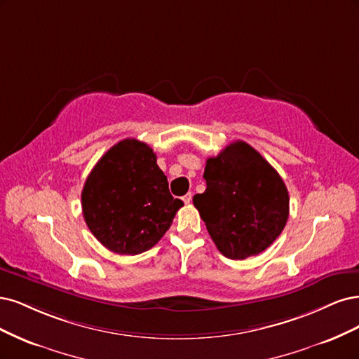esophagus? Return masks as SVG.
Segmentation results:
<instances>
[{
    "instance_id": "34e87169",
    "label": "esophagus",
    "mask_w": 359,
    "mask_h": 359,
    "mask_svg": "<svg viewBox=\"0 0 359 359\" xmlns=\"http://www.w3.org/2000/svg\"><path fill=\"white\" fill-rule=\"evenodd\" d=\"M191 201H192V194H191V192H188L187 195L183 196V203H184V204H189Z\"/></svg>"
}]
</instances>
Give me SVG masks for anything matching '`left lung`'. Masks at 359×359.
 Instances as JSON below:
<instances>
[{
	"mask_svg": "<svg viewBox=\"0 0 359 359\" xmlns=\"http://www.w3.org/2000/svg\"><path fill=\"white\" fill-rule=\"evenodd\" d=\"M204 179L205 191L192 201L222 255L246 259L280 236L289 216L287 189L252 146L228 144L205 161Z\"/></svg>",
	"mask_w": 359,
	"mask_h": 359,
	"instance_id": "8db88e82",
	"label": "left lung"
}]
</instances>
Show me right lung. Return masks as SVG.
Listing matches in <instances>:
<instances>
[{"instance_id": "right-lung-1", "label": "right lung", "mask_w": 359, "mask_h": 359, "mask_svg": "<svg viewBox=\"0 0 359 359\" xmlns=\"http://www.w3.org/2000/svg\"><path fill=\"white\" fill-rule=\"evenodd\" d=\"M182 205L183 201L170 194L152 147L135 138L109 149L82 191L90 233L119 255H138L154 248Z\"/></svg>"}]
</instances>
